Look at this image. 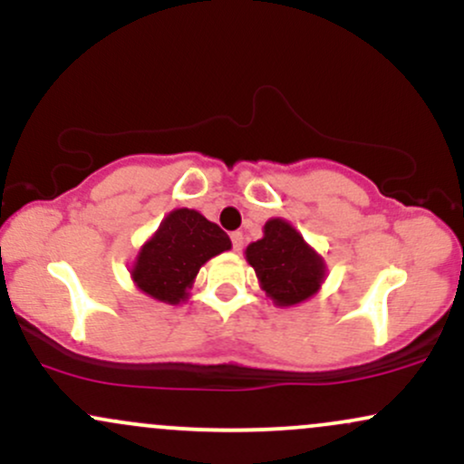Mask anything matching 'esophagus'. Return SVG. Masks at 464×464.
Returning a JSON list of instances; mask_svg holds the SVG:
<instances>
[{
    "instance_id": "esophagus-1",
    "label": "esophagus",
    "mask_w": 464,
    "mask_h": 464,
    "mask_svg": "<svg viewBox=\"0 0 464 464\" xmlns=\"http://www.w3.org/2000/svg\"><path fill=\"white\" fill-rule=\"evenodd\" d=\"M231 242H233V248H236V250H242L244 248V236L239 231L231 233Z\"/></svg>"
}]
</instances>
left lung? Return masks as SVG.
I'll list each match as a JSON object with an SVG mask.
<instances>
[{"label":"left lung","instance_id":"1","mask_svg":"<svg viewBox=\"0 0 464 464\" xmlns=\"http://www.w3.org/2000/svg\"><path fill=\"white\" fill-rule=\"evenodd\" d=\"M246 262L275 305L290 307L321 290L324 262L290 222L273 218L264 225V237L248 244Z\"/></svg>","mask_w":464,"mask_h":464}]
</instances>
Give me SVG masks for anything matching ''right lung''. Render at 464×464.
I'll return each instance as SVG.
<instances>
[{"label":"right lung","mask_w":464,"mask_h":464,"mask_svg":"<svg viewBox=\"0 0 464 464\" xmlns=\"http://www.w3.org/2000/svg\"><path fill=\"white\" fill-rule=\"evenodd\" d=\"M231 248V239L216 222L194 209H174L143 244L130 276L143 295L177 303L188 299L200 266Z\"/></svg>","instance_id":"1"}]
</instances>
